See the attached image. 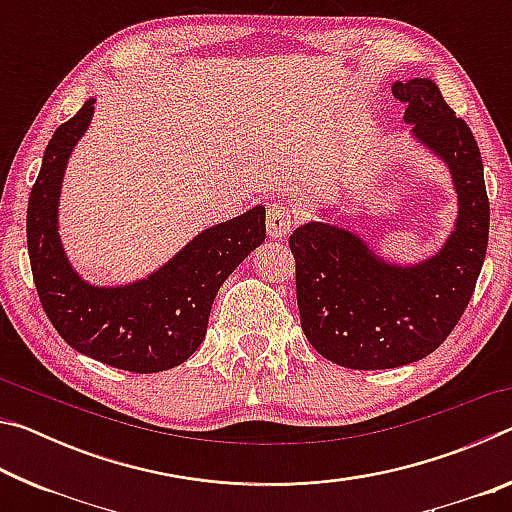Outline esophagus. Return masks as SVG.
Masks as SVG:
<instances>
[{
    "label": "esophagus",
    "instance_id": "obj_1",
    "mask_svg": "<svg viewBox=\"0 0 512 512\" xmlns=\"http://www.w3.org/2000/svg\"><path fill=\"white\" fill-rule=\"evenodd\" d=\"M266 228L273 239L287 237L293 228V210L287 203H271L266 212Z\"/></svg>",
    "mask_w": 512,
    "mask_h": 512
}]
</instances>
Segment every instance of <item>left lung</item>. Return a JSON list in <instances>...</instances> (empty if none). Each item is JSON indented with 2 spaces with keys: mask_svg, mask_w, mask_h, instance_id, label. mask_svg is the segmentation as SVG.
<instances>
[{
  "mask_svg": "<svg viewBox=\"0 0 512 512\" xmlns=\"http://www.w3.org/2000/svg\"><path fill=\"white\" fill-rule=\"evenodd\" d=\"M393 94L406 103L413 140L449 169L458 214L443 248L415 264L388 262L327 221L293 230L302 332L318 354L352 370L406 366L436 350L461 320L488 248L490 203L470 126L429 79L395 83Z\"/></svg>",
  "mask_w": 512,
  "mask_h": 512,
  "instance_id": "left-lung-1",
  "label": "left lung"
}]
</instances>
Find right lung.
<instances>
[{
    "label": "right lung",
    "instance_id": "add662e5",
    "mask_svg": "<svg viewBox=\"0 0 512 512\" xmlns=\"http://www.w3.org/2000/svg\"><path fill=\"white\" fill-rule=\"evenodd\" d=\"M94 101L60 124L29 196L27 241L33 282L51 325L76 352L128 372H162L203 343L212 302L228 275L266 239V210L216 223L142 280L97 287L76 273L58 232L67 160L90 128Z\"/></svg>",
    "mask_w": 512,
    "mask_h": 512
}]
</instances>
